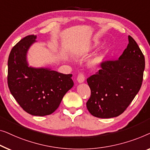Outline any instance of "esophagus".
I'll list each match as a JSON object with an SVG mask.
<instances>
[{"instance_id": "1", "label": "esophagus", "mask_w": 150, "mask_h": 150, "mask_svg": "<svg viewBox=\"0 0 150 150\" xmlns=\"http://www.w3.org/2000/svg\"><path fill=\"white\" fill-rule=\"evenodd\" d=\"M77 80L79 83H82V82H83L84 81H85V76H84L83 73L80 72L78 73Z\"/></svg>"}]
</instances>
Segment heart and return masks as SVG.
<instances>
[{"mask_svg": "<svg viewBox=\"0 0 150 150\" xmlns=\"http://www.w3.org/2000/svg\"><path fill=\"white\" fill-rule=\"evenodd\" d=\"M103 60V57L101 54H97L95 56L92 57L90 59H89L88 61V64L90 67L92 68H94L99 66L102 62Z\"/></svg>", "mask_w": 150, "mask_h": 150, "instance_id": "1", "label": "heart"}]
</instances>
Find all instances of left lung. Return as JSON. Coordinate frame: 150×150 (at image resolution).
I'll return each instance as SVG.
<instances>
[{
    "label": "left lung",
    "mask_w": 150,
    "mask_h": 150,
    "mask_svg": "<svg viewBox=\"0 0 150 150\" xmlns=\"http://www.w3.org/2000/svg\"><path fill=\"white\" fill-rule=\"evenodd\" d=\"M128 42L118 60L103 61L101 69L87 79L91 94L86 106L96 117L110 118L121 115L142 85L144 55L130 35Z\"/></svg>",
    "instance_id": "8db88e82"
}]
</instances>
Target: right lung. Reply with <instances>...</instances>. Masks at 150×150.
<instances>
[{
  "instance_id": "1",
  "label": "right lung",
  "mask_w": 150,
  "mask_h": 150,
  "mask_svg": "<svg viewBox=\"0 0 150 150\" xmlns=\"http://www.w3.org/2000/svg\"><path fill=\"white\" fill-rule=\"evenodd\" d=\"M36 37L26 36L12 48L8 59L7 83L13 96L26 112L45 116L58 108L74 83L72 74L28 67L26 53Z\"/></svg>"
}]
</instances>
